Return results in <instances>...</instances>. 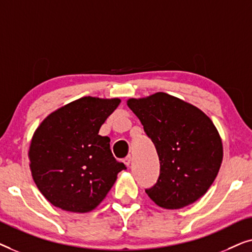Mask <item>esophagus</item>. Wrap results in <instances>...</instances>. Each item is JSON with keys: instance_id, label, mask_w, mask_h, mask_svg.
Listing matches in <instances>:
<instances>
[{"instance_id": "obj_1", "label": "esophagus", "mask_w": 252, "mask_h": 252, "mask_svg": "<svg viewBox=\"0 0 252 252\" xmlns=\"http://www.w3.org/2000/svg\"><path fill=\"white\" fill-rule=\"evenodd\" d=\"M130 161H132V157H130V156H127V157L124 158V164H125L126 166H129Z\"/></svg>"}]
</instances>
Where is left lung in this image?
<instances>
[{"label": "left lung", "instance_id": "1", "mask_svg": "<svg viewBox=\"0 0 252 252\" xmlns=\"http://www.w3.org/2000/svg\"><path fill=\"white\" fill-rule=\"evenodd\" d=\"M156 147L160 163L157 184L147 189L163 209L185 208L208 191L222 163L218 129L197 106L166 93L127 99Z\"/></svg>", "mask_w": 252, "mask_h": 252}]
</instances>
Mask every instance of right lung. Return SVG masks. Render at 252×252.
I'll return each instance as SVG.
<instances>
[{"label":"right lung","mask_w":252,"mask_h":252,"mask_svg":"<svg viewBox=\"0 0 252 252\" xmlns=\"http://www.w3.org/2000/svg\"><path fill=\"white\" fill-rule=\"evenodd\" d=\"M119 103V98L85 96L55 110L37 126L29 150L30 170L54 206L92 211L126 168L112 156L109 137L98 135Z\"/></svg>","instance_id":"right-lung-1"}]
</instances>
